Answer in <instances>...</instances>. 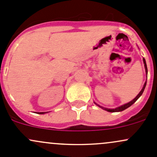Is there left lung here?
<instances>
[{"label":"left lung","mask_w":157,"mask_h":157,"mask_svg":"<svg viewBox=\"0 0 157 157\" xmlns=\"http://www.w3.org/2000/svg\"><path fill=\"white\" fill-rule=\"evenodd\" d=\"M143 61H144V67H145V70H146V72L147 73V64H146V61H145V59L144 58H143ZM146 83L147 82H145V83H144V86H143V88L141 89V91H140V93L139 94H138L137 95V97H136V98H135L134 99H132V101H130V102H128V103H126V104H125V105H121V106H120V107H117V108H116V109H106V108H103V107H102V106H100V105H97H97H98V106H99V107L100 108H102V109H103L104 110H105V111H107V112H122V111H124V110H125V109H127V108H129V106H131L132 105L133 103H134L135 102H136V100H137L140 97H141V94H143V92H144V88H145V86H146Z\"/></svg>","instance_id":"8db88e82"}]
</instances>
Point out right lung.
Returning <instances> with one entry per match:
<instances>
[{
    "instance_id": "add662e5",
    "label": "right lung",
    "mask_w": 157,
    "mask_h": 157,
    "mask_svg": "<svg viewBox=\"0 0 157 157\" xmlns=\"http://www.w3.org/2000/svg\"><path fill=\"white\" fill-rule=\"evenodd\" d=\"M38 113H39V114H45V112H38Z\"/></svg>"
}]
</instances>
